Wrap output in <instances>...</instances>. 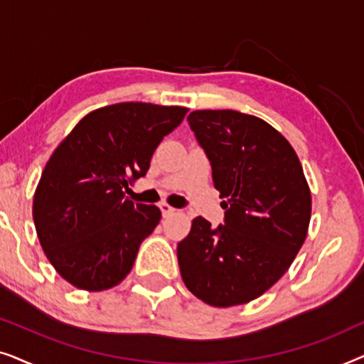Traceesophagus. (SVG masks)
Returning <instances> with one entry per match:
<instances>
[{"mask_svg": "<svg viewBox=\"0 0 364 364\" xmlns=\"http://www.w3.org/2000/svg\"><path fill=\"white\" fill-rule=\"evenodd\" d=\"M161 210H162V215L164 217H168V215H172V213H176L177 208H173L172 205H168L167 202H162L161 203Z\"/></svg>", "mask_w": 364, "mask_h": 364, "instance_id": "1", "label": "esophagus"}]
</instances>
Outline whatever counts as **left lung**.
<instances>
[{"label":"left lung","mask_w":364,"mask_h":364,"mask_svg":"<svg viewBox=\"0 0 364 364\" xmlns=\"http://www.w3.org/2000/svg\"><path fill=\"white\" fill-rule=\"evenodd\" d=\"M187 121L225 198V225L193 218L177 245L182 280L207 305H243L275 285L300 252L310 187L295 149L263 119L223 109L193 111Z\"/></svg>","instance_id":"1"}]
</instances>
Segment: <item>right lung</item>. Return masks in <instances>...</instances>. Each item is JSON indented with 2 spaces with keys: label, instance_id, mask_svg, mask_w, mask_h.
Instances as JSON below:
<instances>
[{
  "label": "right lung",
  "instance_id": "obj_1",
  "mask_svg": "<svg viewBox=\"0 0 364 364\" xmlns=\"http://www.w3.org/2000/svg\"><path fill=\"white\" fill-rule=\"evenodd\" d=\"M188 109L121 102L89 112L54 149L33 200L48 260L79 290L116 287L132 270L139 247L161 222V208L124 197L146 176L164 136Z\"/></svg>",
  "mask_w": 364,
  "mask_h": 364
}]
</instances>
